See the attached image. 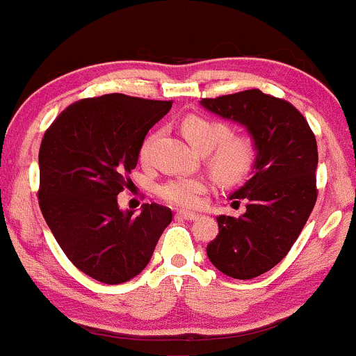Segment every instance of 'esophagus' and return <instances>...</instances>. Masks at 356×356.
<instances>
[{"label":"esophagus","instance_id":"esophagus-1","mask_svg":"<svg viewBox=\"0 0 356 356\" xmlns=\"http://www.w3.org/2000/svg\"><path fill=\"white\" fill-rule=\"evenodd\" d=\"M175 218L186 219V220H194V219L199 218V214H195V212H189V211H177Z\"/></svg>","mask_w":356,"mask_h":356}]
</instances>
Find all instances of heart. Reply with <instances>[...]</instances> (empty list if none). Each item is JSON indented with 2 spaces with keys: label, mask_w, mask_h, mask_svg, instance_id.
I'll use <instances>...</instances> for the list:
<instances>
[{
  "label": "heart",
  "mask_w": 356,
  "mask_h": 356,
  "mask_svg": "<svg viewBox=\"0 0 356 356\" xmlns=\"http://www.w3.org/2000/svg\"><path fill=\"white\" fill-rule=\"evenodd\" d=\"M186 140L197 152L207 154V162L220 181L238 182L254 165L256 145L246 136H231V129L222 122L211 120L206 117L191 115L181 124ZM154 137H147L140 147V159H149ZM207 189V181L201 175H184L174 177L162 184L157 194L165 202L179 207H197L201 195Z\"/></svg>",
  "instance_id": "obj_1"
}]
</instances>
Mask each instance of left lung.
Returning a JSON list of instances; mask_svg holds the SVG:
<instances>
[{
    "label": "left lung",
    "instance_id": "8db88e82",
    "mask_svg": "<svg viewBox=\"0 0 356 356\" xmlns=\"http://www.w3.org/2000/svg\"><path fill=\"white\" fill-rule=\"evenodd\" d=\"M216 115L238 122L256 145L251 179L232 192V204L246 201L239 218L218 216L219 234L207 257L220 273L252 280L288 254L316 202L318 147L306 118L289 102L261 90L202 99Z\"/></svg>",
    "mask_w": 356,
    "mask_h": 356
}]
</instances>
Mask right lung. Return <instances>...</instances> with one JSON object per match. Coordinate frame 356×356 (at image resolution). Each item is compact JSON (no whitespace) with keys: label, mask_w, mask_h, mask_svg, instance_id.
Listing matches in <instances>:
<instances>
[{"label":"right lung","mask_w":356,"mask_h":356,"mask_svg":"<svg viewBox=\"0 0 356 356\" xmlns=\"http://www.w3.org/2000/svg\"><path fill=\"white\" fill-rule=\"evenodd\" d=\"M172 102L124 93L83 99L67 107L40 147V209L68 259L93 280L120 284L149 264L172 211L144 204L122 211L140 147Z\"/></svg>","instance_id":"add662e5"}]
</instances>
